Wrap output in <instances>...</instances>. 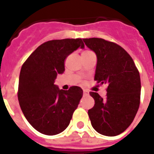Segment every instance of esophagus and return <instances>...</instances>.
<instances>
[{"instance_id": "obj_1", "label": "esophagus", "mask_w": 154, "mask_h": 154, "mask_svg": "<svg viewBox=\"0 0 154 154\" xmlns=\"http://www.w3.org/2000/svg\"><path fill=\"white\" fill-rule=\"evenodd\" d=\"M89 91H87V90H85V89H84L83 90V94H84V96H87V95H89Z\"/></svg>"}]
</instances>
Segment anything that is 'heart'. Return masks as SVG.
Instances as JSON below:
<instances>
[{"mask_svg": "<svg viewBox=\"0 0 154 154\" xmlns=\"http://www.w3.org/2000/svg\"><path fill=\"white\" fill-rule=\"evenodd\" d=\"M85 52H86V51H85Z\"/></svg>", "mask_w": 154, "mask_h": 154, "instance_id": "b5f03b06", "label": "heart"}]
</instances>
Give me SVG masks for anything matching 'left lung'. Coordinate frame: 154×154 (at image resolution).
Masks as SVG:
<instances>
[{"instance_id":"1","label":"left lung","mask_w":154,"mask_h":154,"mask_svg":"<svg viewBox=\"0 0 154 154\" xmlns=\"http://www.w3.org/2000/svg\"><path fill=\"white\" fill-rule=\"evenodd\" d=\"M83 41L97 57L94 80L108 85L105 98L89 93L95 101L88 111L92 126L102 135L117 136L131 125L139 109V71L129 53L114 42L95 37Z\"/></svg>"}]
</instances>
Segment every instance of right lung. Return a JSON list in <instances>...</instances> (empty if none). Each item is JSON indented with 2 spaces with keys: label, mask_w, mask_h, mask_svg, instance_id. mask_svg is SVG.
Masks as SVG:
<instances>
[{
  "label": "right lung",
  "mask_w": 154,
  "mask_h": 154,
  "mask_svg": "<svg viewBox=\"0 0 154 154\" xmlns=\"http://www.w3.org/2000/svg\"><path fill=\"white\" fill-rule=\"evenodd\" d=\"M79 47L82 39L52 40L32 52L22 65L17 97L20 109L29 124L40 133L56 135L69 125L83 95L78 86L59 89L54 81L65 71V60Z\"/></svg>",
  "instance_id": "1"
}]
</instances>
